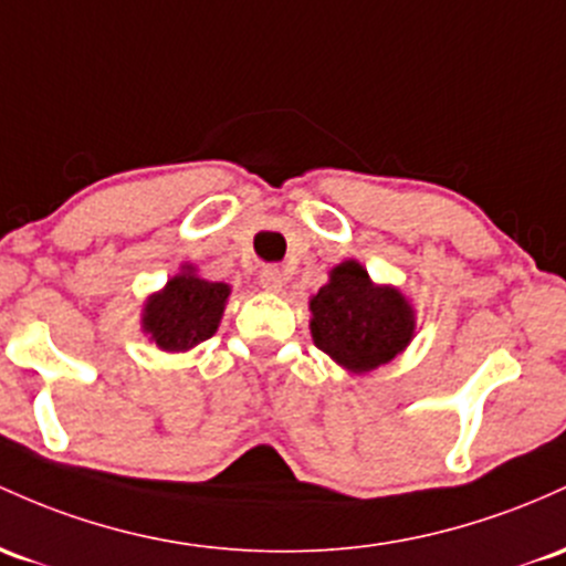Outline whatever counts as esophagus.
<instances>
[{
	"label": "esophagus",
	"mask_w": 566,
	"mask_h": 566,
	"mask_svg": "<svg viewBox=\"0 0 566 566\" xmlns=\"http://www.w3.org/2000/svg\"><path fill=\"white\" fill-rule=\"evenodd\" d=\"M260 284H263V290H269V293H279L284 284V273L276 269V265H265L263 271H260Z\"/></svg>",
	"instance_id": "obj_1"
}]
</instances>
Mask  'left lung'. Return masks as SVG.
Listing matches in <instances>:
<instances>
[{"instance_id":"left-lung-1","label":"left lung","mask_w":566,"mask_h":566,"mask_svg":"<svg viewBox=\"0 0 566 566\" xmlns=\"http://www.w3.org/2000/svg\"><path fill=\"white\" fill-rule=\"evenodd\" d=\"M312 338L316 349L352 374L387 365L411 344L413 306L400 290L376 284L357 260L331 271V282L312 301Z\"/></svg>"}]
</instances>
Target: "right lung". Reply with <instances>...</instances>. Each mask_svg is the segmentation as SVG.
<instances>
[{"label":"right lung","instance_id":"obj_1","mask_svg":"<svg viewBox=\"0 0 566 566\" xmlns=\"http://www.w3.org/2000/svg\"><path fill=\"white\" fill-rule=\"evenodd\" d=\"M231 287L196 276L192 265H182L160 293L147 297L142 331L164 352H188L212 338L220 327Z\"/></svg>","mask_w":566,"mask_h":566}]
</instances>
